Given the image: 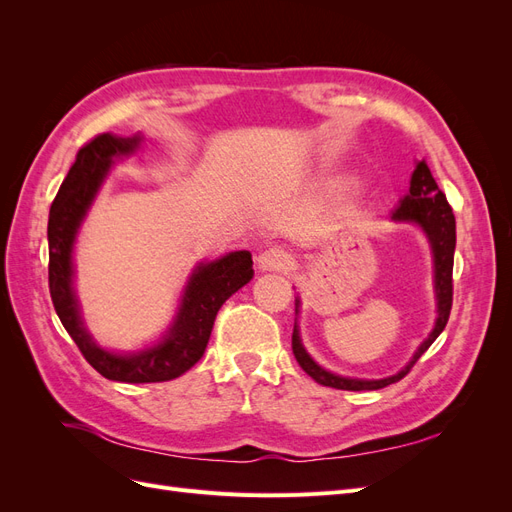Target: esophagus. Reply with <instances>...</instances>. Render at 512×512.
<instances>
[{
    "label": "esophagus",
    "mask_w": 512,
    "mask_h": 512,
    "mask_svg": "<svg viewBox=\"0 0 512 512\" xmlns=\"http://www.w3.org/2000/svg\"><path fill=\"white\" fill-rule=\"evenodd\" d=\"M290 254L282 247H267L256 258V265L260 271H286L290 267Z\"/></svg>",
    "instance_id": "obj_1"
}]
</instances>
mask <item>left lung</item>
I'll list each match as a JSON object with an SVG mask.
<instances>
[{
    "label": "left lung",
    "mask_w": 512,
    "mask_h": 512,
    "mask_svg": "<svg viewBox=\"0 0 512 512\" xmlns=\"http://www.w3.org/2000/svg\"><path fill=\"white\" fill-rule=\"evenodd\" d=\"M393 222H404V224H416L425 232V237L431 247L433 256V292H436V324H433L431 333L427 335L425 342L416 348L412 359L406 367H401L397 374L386 376L380 380H365V378H348V376H337L333 371L320 367L312 356L307 354L301 335H299V324L294 318V331H292V352L294 359L303 367L307 376H312L318 384L331 386V389H342V391H378L389 386L393 382H399L408 371L414 367V363L421 359L425 350L436 342L438 335L444 331L448 316H451V305H453V258H455V215L451 205H448L446 196L438 188L436 179L431 177L429 166L423 162H416V168L410 179V190L408 194L399 200L397 209L391 213ZM301 299H294V312L299 316Z\"/></svg>",
    "instance_id": "1"
}]
</instances>
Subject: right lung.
I'll use <instances>...</instances> for the list:
<instances>
[{
  "instance_id": "right-lung-1",
  "label": "right lung",
  "mask_w": 512,
  "mask_h": 512,
  "mask_svg": "<svg viewBox=\"0 0 512 512\" xmlns=\"http://www.w3.org/2000/svg\"><path fill=\"white\" fill-rule=\"evenodd\" d=\"M141 143V134L123 138L106 132L81 147L49 213V288L55 312L98 374L128 384L166 382L194 367L205 354L220 307L254 277L252 254L247 250L198 262L183 286L177 314L158 344L134 352H113L96 342L81 318L74 292V243L108 170L115 160L132 156Z\"/></svg>"
}]
</instances>
